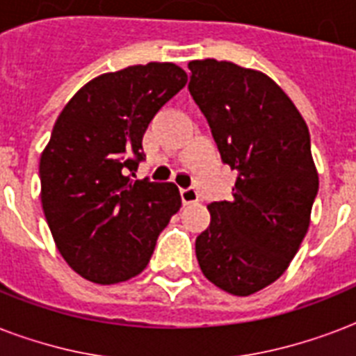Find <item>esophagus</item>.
Returning <instances> with one entry per match:
<instances>
[{
	"instance_id": "1",
	"label": "esophagus",
	"mask_w": 356,
	"mask_h": 356,
	"mask_svg": "<svg viewBox=\"0 0 356 356\" xmlns=\"http://www.w3.org/2000/svg\"><path fill=\"white\" fill-rule=\"evenodd\" d=\"M181 200H183L184 205H190V203H195L200 201V194L194 186H188V188H181Z\"/></svg>"
}]
</instances>
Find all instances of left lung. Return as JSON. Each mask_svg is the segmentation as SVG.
Listing matches in <instances>:
<instances>
[{
  "label": "left lung",
  "instance_id": "8db88e82",
  "mask_svg": "<svg viewBox=\"0 0 356 356\" xmlns=\"http://www.w3.org/2000/svg\"><path fill=\"white\" fill-rule=\"evenodd\" d=\"M188 90L205 114L222 161L236 170L233 200L209 205L195 238L203 275L249 296L284 273L309 229L318 173L309 127L262 72L214 58L192 60Z\"/></svg>",
  "mask_w": 356,
  "mask_h": 356
}]
</instances>
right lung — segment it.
<instances>
[{
    "label": "right lung",
    "mask_w": 356,
    "mask_h": 356,
    "mask_svg": "<svg viewBox=\"0 0 356 356\" xmlns=\"http://www.w3.org/2000/svg\"><path fill=\"white\" fill-rule=\"evenodd\" d=\"M184 85L172 63L129 66L86 83L55 122L40 156L42 209L64 260L88 281L138 275L181 209L175 184L134 172L145 129Z\"/></svg>",
    "instance_id": "1"
}]
</instances>
